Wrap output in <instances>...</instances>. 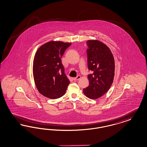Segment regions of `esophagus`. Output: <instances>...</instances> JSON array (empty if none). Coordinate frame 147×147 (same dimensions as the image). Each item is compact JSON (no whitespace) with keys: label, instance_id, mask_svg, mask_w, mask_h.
Instances as JSON below:
<instances>
[{"label":"esophagus","instance_id":"esophagus-1","mask_svg":"<svg viewBox=\"0 0 147 147\" xmlns=\"http://www.w3.org/2000/svg\"><path fill=\"white\" fill-rule=\"evenodd\" d=\"M80 78H81V77H80V76H78L77 77L73 78V79L74 81H77V80H78L79 79H80Z\"/></svg>","mask_w":147,"mask_h":147}]
</instances>
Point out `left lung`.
Returning a JSON list of instances; mask_svg holds the SVG:
<instances>
[{
    "instance_id": "1",
    "label": "left lung",
    "mask_w": 147,
    "mask_h": 147,
    "mask_svg": "<svg viewBox=\"0 0 147 147\" xmlns=\"http://www.w3.org/2000/svg\"><path fill=\"white\" fill-rule=\"evenodd\" d=\"M89 85L83 89L84 94L90 99L100 98L111 87L115 75V60L111 50L98 40L86 42Z\"/></svg>"
}]
</instances>
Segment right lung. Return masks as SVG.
Masks as SVG:
<instances>
[{
    "instance_id": "right-lung-1",
    "label": "right lung",
    "mask_w": 147,
    "mask_h": 147,
    "mask_svg": "<svg viewBox=\"0 0 147 147\" xmlns=\"http://www.w3.org/2000/svg\"><path fill=\"white\" fill-rule=\"evenodd\" d=\"M71 43L50 41L35 54L33 76L37 90L45 97L56 99L64 95L70 82L64 73L61 57Z\"/></svg>"
}]
</instances>
